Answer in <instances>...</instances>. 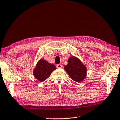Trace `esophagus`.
<instances>
[{
  "label": "esophagus",
  "mask_w": 120,
  "mask_h": 120,
  "mask_svg": "<svg viewBox=\"0 0 120 120\" xmlns=\"http://www.w3.org/2000/svg\"><path fill=\"white\" fill-rule=\"evenodd\" d=\"M62 67H63V65H61V64L56 65V68H59V69H60V68H61Z\"/></svg>",
  "instance_id": "esophagus-1"
}]
</instances>
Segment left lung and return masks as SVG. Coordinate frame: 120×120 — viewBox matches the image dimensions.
Wrapping results in <instances>:
<instances>
[{
    "mask_svg": "<svg viewBox=\"0 0 120 120\" xmlns=\"http://www.w3.org/2000/svg\"><path fill=\"white\" fill-rule=\"evenodd\" d=\"M64 69L69 76L78 82L83 81L86 76L87 69L86 66L79 59L74 56L68 59V64L65 65Z\"/></svg>",
    "mask_w": 120,
    "mask_h": 120,
    "instance_id": "left-lung-1",
    "label": "left lung"
}]
</instances>
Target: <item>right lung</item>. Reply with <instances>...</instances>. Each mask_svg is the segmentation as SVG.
Instances as JSON below:
<instances>
[{"label": "right lung", "instance_id": "add662e5", "mask_svg": "<svg viewBox=\"0 0 120 120\" xmlns=\"http://www.w3.org/2000/svg\"><path fill=\"white\" fill-rule=\"evenodd\" d=\"M56 69L54 64L48 63L46 60L41 59L33 70L34 77L38 81H45L50 76L51 72Z\"/></svg>", "mask_w": 120, "mask_h": 120}]
</instances>
